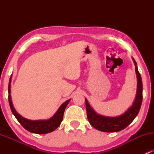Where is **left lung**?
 <instances>
[{"label":"left lung","mask_w":154,"mask_h":154,"mask_svg":"<svg viewBox=\"0 0 154 154\" xmlns=\"http://www.w3.org/2000/svg\"><path fill=\"white\" fill-rule=\"evenodd\" d=\"M133 59L135 65V72L137 79V95L133 104L125 114L116 117H108L98 115L91 107L88 100L85 99L86 111H87L88 119L93 128L102 132H119L124 130L133 121L138 114L143 100V84L142 79L137 69V63Z\"/></svg>","instance_id":"8db88e82"}]
</instances>
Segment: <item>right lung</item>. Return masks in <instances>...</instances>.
<instances>
[{
    "label": "right lung",
    "instance_id": "right-lung-1",
    "mask_svg": "<svg viewBox=\"0 0 154 154\" xmlns=\"http://www.w3.org/2000/svg\"><path fill=\"white\" fill-rule=\"evenodd\" d=\"M11 79L9 84H8V102L11 110L17 119L18 120L19 123L22 125V126L24 129H26L27 131L32 132V133L36 134H45L49 133V132H53L56 130V128H59V126L61 125V122H62L63 112H64L65 109H66L67 104L70 101V99L64 102L62 105L60 106L57 112L54 114L51 119L48 120H37V121H32V120H28L24 119L22 116L17 114V111H15L14 108L12 105L11 100Z\"/></svg>",
    "mask_w": 154,
    "mask_h": 154
}]
</instances>
